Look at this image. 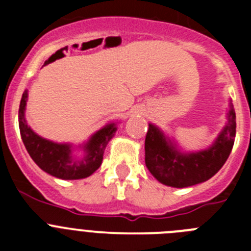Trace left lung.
Instances as JSON below:
<instances>
[{
	"label": "left lung",
	"mask_w": 251,
	"mask_h": 251,
	"mask_svg": "<svg viewBox=\"0 0 251 251\" xmlns=\"http://www.w3.org/2000/svg\"><path fill=\"white\" fill-rule=\"evenodd\" d=\"M229 123L217 137L212 147L197 153L183 154L163 133L150 124L146 136V166L151 174L163 185L188 187L205 182L220 170L229 158L236 134V122L230 104Z\"/></svg>",
	"instance_id": "obj_1"
}]
</instances>
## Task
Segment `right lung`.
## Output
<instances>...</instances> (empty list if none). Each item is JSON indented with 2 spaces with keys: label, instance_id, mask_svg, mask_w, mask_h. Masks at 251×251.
<instances>
[{
  "label": "right lung",
  "instance_id": "add662e5",
  "mask_svg": "<svg viewBox=\"0 0 251 251\" xmlns=\"http://www.w3.org/2000/svg\"><path fill=\"white\" fill-rule=\"evenodd\" d=\"M27 90L24 92L19 109V127L21 138L31 158L45 172L51 176L63 179L85 178L98 170L103 161L104 150L108 142L114 136L115 124H108L95 133L84 146L86 154L84 158L75 159L72 156V147L69 145H60L37 136L27 126L24 117Z\"/></svg>",
  "mask_w": 251,
  "mask_h": 251
}]
</instances>
